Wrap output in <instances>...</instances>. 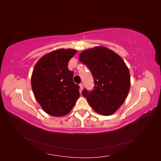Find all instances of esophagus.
<instances>
[{"label":"esophagus","mask_w":161,"mask_h":161,"mask_svg":"<svg viewBox=\"0 0 161 161\" xmlns=\"http://www.w3.org/2000/svg\"><path fill=\"white\" fill-rule=\"evenodd\" d=\"M83 88H84L83 84H80V92H81V91L83 90Z\"/></svg>","instance_id":"esophagus-1"}]
</instances>
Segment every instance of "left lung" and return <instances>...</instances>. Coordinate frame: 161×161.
I'll return each instance as SVG.
<instances>
[{
    "mask_svg": "<svg viewBox=\"0 0 161 161\" xmlns=\"http://www.w3.org/2000/svg\"><path fill=\"white\" fill-rule=\"evenodd\" d=\"M80 60L91 71L94 89L82 91L92 108L103 116L112 115L123 104L130 86L129 68L121 57L102 46L87 49Z\"/></svg>",
    "mask_w": 161,
    "mask_h": 161,
    "instance_id": "1",
    "label": "left lung"
}]
</instances>
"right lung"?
I'll use <instances>...</instances> for the list:
<instances>
[{
	"label": "right lung",
	"mask_w": 161,
	"mask_h": 161,
	"mask_svg": "<svg viewBox=\"0 0 161 161\" xmlns=\"http://www.w3.org/2000/svg\"><path fill=\"white\" fill-rule=\"evenodd\" d=\"M76 53L72 49H59L45 54L35 65L32 91L43 111L51 116L67 115L80 97V86L74 83V73L67 67Z\"/></svg>",
	"instance_id": "add662e5"
}]
</instances>
